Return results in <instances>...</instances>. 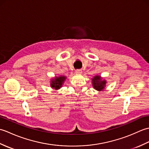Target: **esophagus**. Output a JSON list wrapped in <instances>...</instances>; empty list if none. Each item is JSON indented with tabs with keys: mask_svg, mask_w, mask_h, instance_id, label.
<instances>
[{
	"mask_svg": "<svg viewBox=\"0 0 149 149\" xmlns=\"http://www.w3.org/2000/svg\"><path fill=\"white\" fill-rule=\"evenodd\" d=\"M75 73H76L77 74H82V70L80 69L76 70H75Z\"/></svg>",
	"mask_w": 149,
	"mask_h": 149,
	"instance_id": "1",
	"label": "esophagus"
}]
</instances>
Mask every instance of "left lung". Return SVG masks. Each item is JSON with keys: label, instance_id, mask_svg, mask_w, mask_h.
I'll use <instances>...</instances> for the list:
<instances>
[{"label": "left lung", "instance_id": "1", "mask_svg": "<svg viewBox=\"0 0 149 149\" xmlns=\"http://www.w3.org/2000/svg\"><path fill=\"white\" fill-rule=\"evenodd\" d=\"M93 79V86L95 90L98 91H101L102 90L104 86H105V84L106 82L105 81H101V78L100 76H95L94 77Z\"/></svg>", "mask_w": 149, "mask_h": 149}]
</instances>
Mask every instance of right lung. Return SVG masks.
Listing matches in <instances>:
<instances>
[{"mask_svg": "<svg viewBox=\"0 0 149 149\" xmlns=\"http://www.w3.org/2000/svg\"><path fill=\"white\" fill-rule=\"evenodd\" d=\"M66 79L64 76H60L59 77H56L54 79L52 80V83L50 84L51 87L55 88L56 90H58L62 86L63 83H64L65 79Z\"/></svg>", "mask_w": 149, "mask_h": 149, "instance_id": "obj_1", "label": "right lung"}]
</instances>
